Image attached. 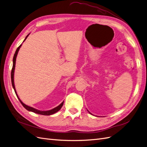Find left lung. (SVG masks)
<instances>
[{"label":"left lung","instance_id":"obj_1","mask_svg":"<svg viewBox=\"0 0 147 147\" xmlns=\"http://www.w3.org/2000/svg\"><path fill=\"white\" fill-rule=\"evenodd\" d=\"M89 113H90V114H91V113H90V112H89Z\"/></svg>","mask_w":147,"mask_h":147}]
</instances>
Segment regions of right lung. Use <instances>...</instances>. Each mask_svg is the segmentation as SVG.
Segmentation results:
<instances>
[{
	"mask_svg": "<svg viewBox=\"0 0 147 147\" xmlns=\"http://www.w3.org/2000/svg\"><path fill=\"white\" fill-rule=\"evenodd\" d=\"M29 34H28L27 36H26V37L25 38L24 40H26V39L27 38V37H28V35ZM23 41V42H24ZM22 45H20L18 47V48L16 49V50L15 51V53L14 55V56H13V67H12V69H11V83H12V86H13V89H14L15 90V94L16 95V96L18 97V98L19 100L20 101L21 104L23 105V106L26 109L28 110V111H30V112H32L34 113H37V114H40V115H52V114H54L55 113H56L57 112H58V111L61 109L62 107H63V104H64V102H62V103L58 105L57 107H56L53 109L52 110H48V111H41V110H37L35 109L33 107H29V106H28L26 105V104H24L23 102H22L20 99L18 97V96L17 93H16V89H15V84H14V72H15V64H16V56H17V55H18V51L20 50V47H21Z\"/></svg>",
	"mask_w": 147,
	"mask_h": 147,
	"instance_id": "obj_1",
	"label": "right lung"
}]
</instances>
